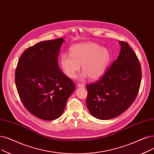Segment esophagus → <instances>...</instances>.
Segmentation results:
<instances>
[{
  "instance_id": "esophagus-1",
  "label": "esophagus",
  "mask_w": 154,
  "mask_h": 154,
  "mask_svg": "<svg viewBox=\"0 0 154 154\" xmlns=\"http://www.w3.org/2000/svg\"><path fill=\"white\" fill-rule=\"evenodd\" d=\"M77 86L78 87V88H84V84H81V83H78Z\"/></svg>"
}]
</instances>
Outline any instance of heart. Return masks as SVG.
<instances>
[{"label": "heart", "instance_id": "heart-1", "mask_svg": "<svg viewBox=\"0 0 154 154\" xmlns=\"http://www.w3.org/2000/svg\"><path fill=\"white\" fill-rule=\"evenodd\" d=\"M111 60V54L106 48L94 43H85L73 46L70 55L63 53L60 58V65L65 74L73 79L79 72L82 65L84 72L81 78L88 75L96 80L103 75Z\"/></svg>", "mask_w": 154, "mask_h": 154}]
</instances>
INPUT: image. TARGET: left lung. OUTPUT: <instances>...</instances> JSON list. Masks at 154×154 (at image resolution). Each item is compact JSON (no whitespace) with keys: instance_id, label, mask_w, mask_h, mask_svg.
I'll return each mask as SVG.
<instances>
[{"instance_id":"left-lung-1","label":"left lung","mask_w":154,"mask_h":154,"mask_svg":"<svg viewBox=\"0 0 154 154\" xmlns=\"http://www.w3.org/2000/svg\"><path fill=\"white\" fill-rule=\"evenodd\" d=\"M121 50L116 60L96 82L86 85V104L99 119L118 116L135 101L142 80L141 65L129 45L119 42Z\"/></svg>"}]
</instances>
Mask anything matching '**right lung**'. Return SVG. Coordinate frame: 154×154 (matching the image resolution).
<instances>
[{
  "mask_svg": "<svg viewBox=\"0 0 154 154\" xmlns=\"http://www.w3.org/2000/svg\"><path fill=\"white\" fill-rule=\"evenodd\" d=\"M63 38L36 43L20 57L15 73L18 94L32 115L51 121L60 116L75 84L58 67Z\"/></svg>",
  "mask_w": 154,
  "mask_h": 154,
  "instance_id": "right-lung-1",
  "label": "right lung"
}]
</instances>
